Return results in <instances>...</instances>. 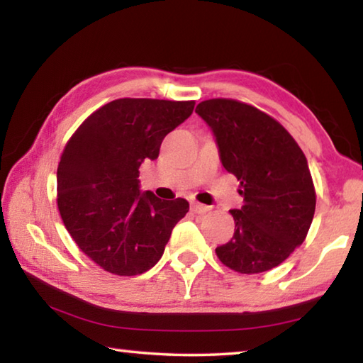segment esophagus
<instances>
[{
  "instance_id": "1",
  "label": "esophagus",
  "mask_w": 363,
  "mask_h": 363,
  "mask_svg": "<svg viewBox=\"0 0 363 363\" xmlns=\"http://www.w3.org/2000/svg\"><path fill=\"white\" fill-rule=\"evenodd\" d=\"M192 209L195 211L196 214H204L206 211H209V206H206V204H201L199 201H195V203H192Z\"/></svg>"
}]
</instances>
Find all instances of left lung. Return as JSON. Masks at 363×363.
Listing matches in <instances>:
<instances>
[{"mask_svg": "<svg viewBox=\"0 0 363 363\" xmlns=\"http://www.w3.org/2000/svg\"><path fill=\"white\" fill-rule=\"evenodd\" d=\"M195 113L219 146L220 162L240 181L241 209H232L235 233L216 249L241 274L268 272L305 241L315 209L306 157L292 135L252 104L230 98L201 101Z\"/></svg>", "mask_w": 363, "mask_h": 363, "instance_id": "obj_1", "label": "left lung"}]
</instances>
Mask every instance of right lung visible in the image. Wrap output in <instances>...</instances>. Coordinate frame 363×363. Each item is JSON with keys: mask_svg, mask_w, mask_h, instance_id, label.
<instances>
[{"mask_svg": "<svg viewBox=\"0 0 363 363\" xmlns=\"http://www.w3.org/2000/svg\"><path fill=\"white\" fill-rule=\"evenodd\" d=\"M195 101L121 98L90 114L63 149L57 204L79 249L104 272L136 276L162 259L184 199L140 192V167L159 157L163 138L192 114Z\"/></svg>", "mask_w": 363, "mask_h": 363, "instance_id": "right-lung-1", "label": "right lung"}]
</instances>
